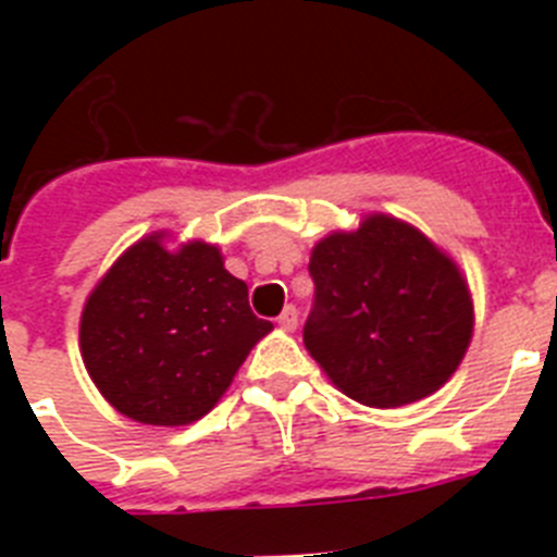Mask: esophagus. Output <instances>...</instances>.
Wrapping results in <instances>:
<instances>
[{"mask_svg":"<svg viewBox=\"0 0 557 557\" xmlns=\"http://www.w3.org/2000/svg\"><path fill=\"white\" fill-rule=\"evenodd\" d=\"M278 326L287 329V332H293L295 326H298V309L295 307H287L282 314H278Z\"/></svg>","mask_w":557,"mask_h":557,"instance_id":"esophagus-1","label":"esophagus"}]
</instances>
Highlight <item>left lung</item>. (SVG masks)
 Masks as SVG:
<instances>
[{
  "label": "left lung",
  "instance_id": "left-lung-1",
  "mask_svg": "<svg viewBox=\"0 0 557 557\" xmlns=\"http://www.w3.org/2000/svg\"><path fill=\"white\" fill-rule=\"evenodd\" d=\"M304 343L348 398L405 407L449 382L474 332L460 268L410 223L368 214L312 248Z\"/></svg>",
  "mask_w": 557,
  "mask_h": 557
}]
</instances>
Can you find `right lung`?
<instances>
[{"label": "right lung", "mask_w": 557, "mask_h": 557, "mask_svg": "<svg viewBox=\"0 0 557 557\" xmlns=\"http://www.w3.org/2000/svg\"><path fill=\"white\" fill-rule=\"evenodd\" d=\"M273 329L218 245L150 234L113 262L81 314L88 376L122 416L184 426L218 405L250 348Z\"/></svg>", "instance_id": "obj_1"}]
</instances>
